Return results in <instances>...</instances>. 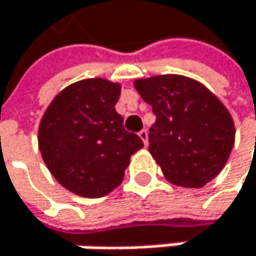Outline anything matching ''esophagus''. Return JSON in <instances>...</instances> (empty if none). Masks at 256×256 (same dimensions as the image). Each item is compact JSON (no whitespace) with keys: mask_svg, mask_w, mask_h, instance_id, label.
Here are the masks:
<instances>
[{"mask_svg":"<svg viewBox=\"0 0 256 256\" xmlns=\"http://www.w3.org/2000/svg\"><path fill=\"white\" fill-rule=\"evenodd\" d=\"M138 136L142 140V142H144V146H147L149 144V134H147V130L146 129H142L141 132H138Z\"/></svg>","mask_w":256,"mask_h":256,"instance_id":"1","label":"esophagus"}]
</instances>
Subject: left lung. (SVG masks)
<instances>
[{
  "label": "left lung",
  "mask_w": 256,
  "mask_h": 256,
  "mask_svg": "<svg viewBox=\"0 0 256 256\" xmlns=\"http://www.w3.org/2000/svg\"><path fill=\"white\" fill-rule=\"evenodd\" d=\"M156 115L149 152L166 180L181 188H202L226 166L235 126L226 106L200 81L156 75L134 81Z\"/></svg>",
  "instance_id": "8db88e82"
}]
</instances>
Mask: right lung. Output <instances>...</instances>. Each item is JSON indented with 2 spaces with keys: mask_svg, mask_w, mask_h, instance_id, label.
I'll return each instance as SVG.
<instances>
[{
  "mask_svg": "<svg viewBox=\"0 0 256 256\" xmlns=\"http://www.w3.org/2000/svg\"><path fill=\"white\" fill-rule=\"evenodd\" d=\"M120 94V82L81 80L62 89L41 118V156L54 178L75 195L110 194L122 182L130 156L142 147L115 110Z\"/></svg>",
  "mask_w": 256,
  "mask_h": 256,
  "instance_id": "1",
  "label": "right lung"
}]
</instances>
